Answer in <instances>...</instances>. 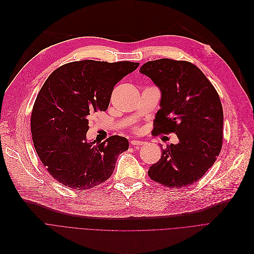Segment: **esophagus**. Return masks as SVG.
<instances>
[{"instance_id":"esophagus-1","label":"esophagus","mask_w":254,"mask_h":254,"mask_svg":"<svg viewBox=\"0 0 254 254\" xmlns=\"http://www.w3.org/2000/svg\"><path fill=\"white\" fill-rule=\"evenodd\" d=\"M130 143H131V146H132V147L137 148V147H139V146H142V144H143L144 142H143V141H141V140L133 139V140H131V141H130Z\"/></svg>"}]
</instances>
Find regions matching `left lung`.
<instances>
[{"label": "left lung", "instance_id": "8db88e82", "mask_svg": "<svg viewBox=\"0 0 254 254\" xmlns=\"http://www.w3.org/2000/svg\"><path fill=\"white\" fill-rule=\"evenodd\" d=\"M139 72L161 92L155 133L174 132L179 138L162 149L149 177L166 187L197 182L214 164L222 147L223 111L213 84L200 69L186 61L160 59L144 63Z\"/></svg>", "mask_w": 254, "mask_h": 254}]
</instances>
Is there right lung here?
Here are the masks:
<instances>
[{
  "label": "right lung",
  "instance_id": "1",
  "mask_svg": "<svg viewBox=\"0 0 254 254\" xmlns=\"http://www.w3.org/2000/svg\"><path fill=\"white\" fill-rule=\"evenodd\" d=\"M138 65L84 60L59 67L45 80L33 107L31 132L41 162L59 183L83 191L112 176L129 141L119 135L89 141V119L107 110L114 87Z\"/></svg>",
  "mask_w": 254,
  "mask_h": 254
}]
</instances>
